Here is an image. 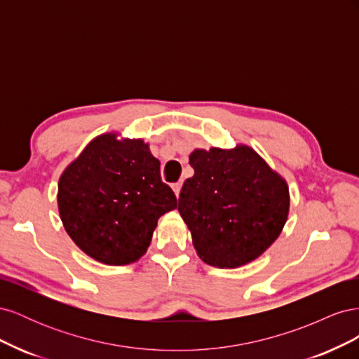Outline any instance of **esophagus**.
<instances>
[{"instance_id": "obj_1", "label": "esophagus", "mask_w": 359, "mask_h": 359, "mask_svg": "<svg viewBox=\"0 0 359 359\" xmlns=\"http://www.w3.org/2000/svg\"><path fill=\"white\" fill-rule=\"evenodd\" d=\"M181 187H182V184H181V182H177V184H173V186H172V190H173V193H175V196H177V198H180Z\"/></svg>"}]
</instances>
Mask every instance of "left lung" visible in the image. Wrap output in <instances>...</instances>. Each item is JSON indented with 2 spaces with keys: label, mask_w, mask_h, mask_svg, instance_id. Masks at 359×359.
<instances>
[{
  "label": "left lung",
  "mask_w": 359,
  "mask_h": 359,
  "mask_svg": "<svg viewBox=\"0 0 359 359\" xmlns=\"http://www.w3.org/2000/svg\"><path fill=\"white\" fill-rule=\"evenodd\" d=\"M194 175L180 193L178 211L205 264L238 268L257 259L283 231L289 187L253 148L194 149Z\"/></svg>",
  "instance_id": "obj_1"
}]
</instances>
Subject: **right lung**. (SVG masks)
Here are the masks:
<instances>
[{"label": "right lung", "instance_id": "right-lung-1", "mask_svg": "<svg viewBox=\"0 0 359 359\" xmlns=\"http://www.w3.org/2000/svg\"><path fill=\"white\" fill-rule=\"evenodd\" d=\"M57 199L73 243L97 262L115 266L142 257L160 217L177 208L149 145L116 133L97 136L70 163Z\"/></svg>", "mask_w": 359, "mask_h": 359}]
</instances>
